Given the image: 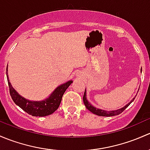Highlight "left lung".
<instances>
[{
	"label": "left lung",
	"mask_w": 150,
	"mask_h": 150,
	"mask_svg": "<svg viewBox=\"0 0 150 150\" xmlns=\"http://www.w3.org/2000/svg\"><path fill=\"white\" fill-rule=\"evenodd\" d=\"M134 99L135 98L133 99L132 101L129 103V104H127L126 106H124V107L122 108H121V109H118V110H117L106 111V110H103L98 109V108H96L93 107V106H92V105H91L90 103L87 101V100H86V89H85V91H84V96H83V101H84V105L86 106V108L89 110V111H91L92 113L95 114V115H100V116H113V115H119L120 113H121V112H123V111L124 110L126 109V108H127L128 106H129L133 101H134Z\"/></svg>",
	"instance_id": "left-lung-1"
}]
</instances>
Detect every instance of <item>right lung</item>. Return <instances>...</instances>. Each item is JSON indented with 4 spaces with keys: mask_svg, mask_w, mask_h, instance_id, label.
<instances>
[{
    "mask_svg": "<svg viewBox=\"0 0 150 150\" xmlns=\"http://www.w3.org/2000/svg\"><path fill=\"white\" fill-rule=\"evenodd\" d=\"M7 71V69H6V72ZM7 80L11 97L13 101L16 103V105H17L18 107L21 108L23 110L27 112L29 115L38 117L47 116V115L53 113L59 107L64 92H66L67 88L70 86V84L73 82L72 81H69L62 85L58 86L51 94V95L46 100H43V101L35 102L26 100L25 98H22L18 95L11 84L8 74Z\"/></svg>",
    "mask_w": 150,
    "mask_h": 150,
    "instance_id": "1",
    "label": "right lung"
}]
</instances>
